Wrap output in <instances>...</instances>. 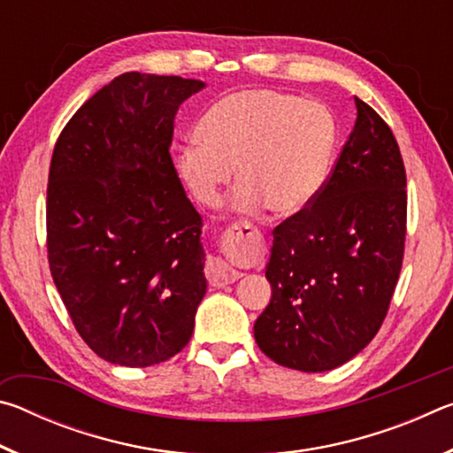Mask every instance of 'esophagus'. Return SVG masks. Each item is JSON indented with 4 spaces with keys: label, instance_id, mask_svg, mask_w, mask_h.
<instances>
[{
    "label": "esophagus",
    "instance_id": "obj_1",
    "mask_svg": "<svg viewBox=\"0 0 453 453\" xmlns=\"http://www.w3.org/2000/svg\"><path fill=\"white\" fill-rule=\"evenodd\" d=\"M250 227V226H245ZM227 240H237V237H243V232L242 227H234L232 232L226 234ZM240 272H235L232 265H227L224 259L219 257H211L210 264H208V278H210V283L211 286L216 288H221V286H227V283H234L235 280H240Z\"/></svg>",
    "mask_w": 453,
    "mask_h": 453
}]
</instances>
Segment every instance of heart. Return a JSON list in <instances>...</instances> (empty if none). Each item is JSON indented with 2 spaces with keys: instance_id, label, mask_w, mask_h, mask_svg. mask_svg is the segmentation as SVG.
<instances>
[{
  "instance_id": "obj_1",
  "label": "heart",
  "mask_w": 453,
  "mask_h": 453,
  "mask_svg": "<svg viewBox=\"0 0 453 453\" xmlns=\"http://www.w3.org/2000/svg\"><path fill=\"white\" fill-rule=\"evenodd\" d=\"M199 134L188 135L175 157L180 178L199 203L216 208L237 165V210L294 216L316 199L327 178L335 121L319 102L243 89L213 104Z\"/></svg>"
}]
</instances>
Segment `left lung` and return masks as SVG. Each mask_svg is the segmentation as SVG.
<instances>
[{
  "label": "left lung",
  "instance_id": "left-lung-1",
  "mask_svg": "<svg viewBox=\"0 0 453 453\" xmlns=\"http://www.w3.org/2000/svg\"><path fill=\"white\" fill-rule=\"evenodd\" d=\"M357 118L316 199L273 229L265 278L272 300L256 319L275 364L327 372L378 334L400 278L408 194L392 129L356 97Z\"/></svg>",
  "mask_w": 453,
  "mask_h": 453
}]
</instances>
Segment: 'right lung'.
<instances>
[{
    "instance_id": "obj_1",
    "label": "right lung",
    "mask_w": 453,
    "mask_h": 453,
    "mask_svg": "<svg viewBox=\"0 0 453 453\" xmlns=\"http://www.w3.org/2000/svg\"><path fill=\"white\" fill-rule=\"evenodd\" d=\"M199 80L127 72L83 104L53 148L48 259L81 340L105 362L148 367L188 346L203 300L202 216L170 148Z\"/></svg>"
}]
</instances>
